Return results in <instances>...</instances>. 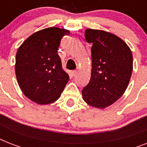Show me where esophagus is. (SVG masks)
Segmentation results:
<instances>
[{
	"instance_id": "1",
	"label": "esophagus",
	"mask_w": 147,
	"mask_h": 147,
	"mask_svg": "<svg viewBox=\"0 0 147 147\" xmlns=\"http://www.w3.org/2000/svg\"><path fill=\"white\" fill-rule=\"evenodd\" d=\"M77 73H78V71H77V70H73V71H71V75H72L73 76H76Z\"/></svg>"
}]
</instances>
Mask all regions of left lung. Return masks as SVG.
I'll use <instances>...</instances> for the list:
<instances>
[{"mask_svg":"<svg viewBox=\"0 0 147 147\" xmlns=\"http://www.w3.org/2000/svg\"><path fill=\"white\" fill-rule=\"evenodd\" d=\"M85 40L92 43V73L82 89L88 105L105 108L121 98L127 89L133 71V55L127 43L114 34L88 29Z\"/></svg>","mask_w":147,"mask_h":147,"instance_id":"obj_1","label":"left lung"}]
</instances>
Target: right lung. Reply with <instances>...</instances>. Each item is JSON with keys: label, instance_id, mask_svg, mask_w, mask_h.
<instances>
[{"label": "right lung", "instance_id": "obj_1", "mask_svg": "<svg viewBox=\"0 0 147 147\" xmlns=\"http://www.w3.org/2000/svg\"><path fill=\"white\" fill-rule=\"evenodd\" d=\"M69 33L57 27L43 29L29 36L17 50L15 72L19 86L39 105L58 100L69 82L57 52L62 38Z\"/></svg>", "mask_w": 147, "mask_h": 147}]
</instances>
